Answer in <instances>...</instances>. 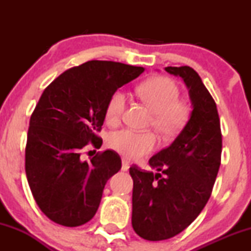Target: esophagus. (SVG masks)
Returning a JSON list of instances; mask_svg holds the SVG:
<instances>
[{
	"mask_svg": "<svg viewBox=\"0 0 251 251\" xmlns=\"http://www.w3.org/2000/svg\"><path fill=\"white\" fill-rule=\"evenodd\" d=\"M128 169H129V164H128V162H127V160L124 159V160H123V165H122V170H123V171H127Z\"/></svg>",
	"mask_w": 251,
	"mask_h": 251,
	"instance_id": "34e87169",
	"label": "esophagus"
}]
</instances>
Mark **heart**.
I'll list each match as a JSON object with an SVG mask.
<instances>
[{
  "instance_id": "b5f03b06",
  "label": "heart",
  "mask_w": 251,
  "mask_h": 251,
  "mask_svg": "<svg viewBox=\"0 0 251 251\" xmlns=\"http://www.w3.org/2000/svg\"><path fill=\"white\" fill-rule=\"evenodd\" d=\"M137 94L153 112L150 125L165 139L176 137L186 127L192 114L191 105L180 99V91L174 80L154 76L137 86ZM127 98L123 91H116L106 106V120L112 125L122 119ZM157 145V137L152 132H135L124 128L109 134L108 146L128 159L148 154Z\"/></svg>"
}]
</instances>
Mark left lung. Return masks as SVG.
<instances>
[{"label": "left lung", "instance_id": "left-lung-1", "mask_svg": "<svg viewBox=\"0 0 251 251\" xmlns=\"http://www.w3.org/2000/svg\"><path fill=\"white\" fill-rule=\"evenodd\" d=\"M189 88L190 122L175 142L149 164L157 174L132 165V226L144 240L163 241L186 229L211 196L221 165L222 132L214 98L189 66L165 67Z\"/></svg>", "mask_w": 251, "mask_h": 251}]
</instances>
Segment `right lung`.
Returning a JSON list of instances; mask_svg holds the SVG:
<instances>
[{"mask_svg": "<svg viewBox=\"0 0 251 251\" xmlns=\"http://www.w3.org/2000/svg\"><path fill=\"white\" fill-rule=\"evenodd\" d=\"M143 72L92 60L45 88L30 117L25 168L34 200L50 221L79 226L94 217L106 181L122 168V159L113 150L98 152L89 162L80 155L87 146L101 148L98 133L109 97Z\"/></svg>", "mask_w": 251, "mask_h": 251, "instance_id": "add662e5", "label": "right lung"}]
</instances>
